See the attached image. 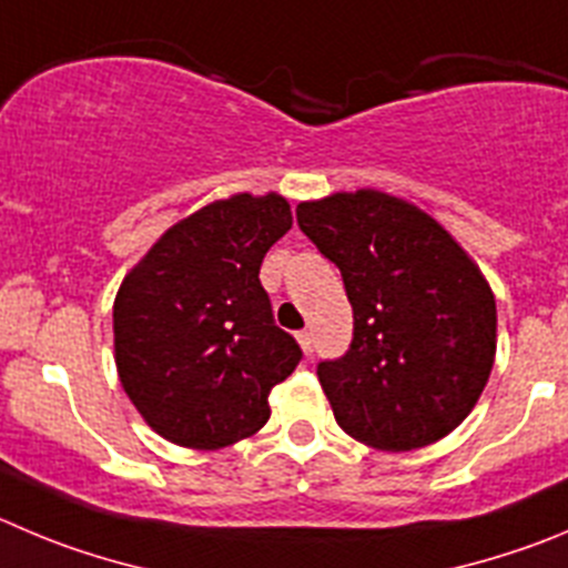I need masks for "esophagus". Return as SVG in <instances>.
Masks as SVG:
<instances>
[{"label":"esophagus","instance_id":"1","mask_svg":"<svg viewBox=\"0 0 568 568\" xmlns=\"http://www.w3.org/2000/svg\"><path fill=\"white\" fill-rule=\"evenodd\" d=\"M296 342H300V347H302V353H305V356H311V353H314V336H311L308 331L296 333Z\"/></svg>","mask_w":568,"mask_h":568}]
</instances>
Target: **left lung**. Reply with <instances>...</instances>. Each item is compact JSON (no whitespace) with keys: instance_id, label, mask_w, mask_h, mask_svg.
Masks as SVG:
<instances>
[{"instance_id":"8db88e82","label":"left lung","mask_w":568,"mask_h":568,"mask_svg":"<svg viewBox=\"0 0 568 568\" xmlns=\"http://www.w3.org/2000/svg\"><path fill=\"white\" fill-rule=\"evenodd\" d=\"M296 221L353 305V344L316 367L338 426L378 452L452 434L496 358V296L474 257L420 206L373 187L302 201Z\"/></svg>"}]
</instances>
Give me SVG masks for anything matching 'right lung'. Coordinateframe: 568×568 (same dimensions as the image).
<instances>
[{
    "instance_id": "right-lung-1",
    "label": "right lung",
    "mask_w": 568,
    "mask_h": 568,
    "mask_svg": "<svg viewBox=\"0 0 568 568\" xmlns=\"http://www.w3.org/2000/svg\"><path fill=\"white\" fill-rule=\"evenodd\" d=\"M291 224L283 195L235 193L173 224L125 274L116 375L159 437L219 452L266 426L268 392L302 358L257 277Z\"/></svg>"
}]
</instances>
